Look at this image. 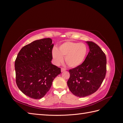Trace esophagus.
<instances>
[{"label":"esophagus","mask_w":123,"mask_h":123,"mask_svg":"<svg viewBox=\"0 0 123 123\" xmlns=\"http://www.w3.org/2000/svg\"><path fill=\"white\" fill-rule=\"evenodd\" d=\"M66 71V69L65 68H61V71L62 72H64V71Z\"/></svg>","instance_id":"34e87169"}]
</instances>
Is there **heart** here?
<instances>
[{"label":"heart","mask_w":123,"mask_h":123,"mask_svg":"<svg viewBox=\"0 0 123 123\" xmlns=\"http://www.w3.org/2000/svg\"><path fill=\"white\" fill-rule=\"evenodd\" d=\"M88 53L86 44L73 42H67L58 47V50L54 49L52 56L55 63L58 65L64 61L70 67L74 68L80 65L85 61Z\"/></svg>","instance_id":"obj_1"}]
</instances>
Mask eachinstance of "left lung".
I'll return each mask as SVG.
<instances>
[{
  "label": "left lung",
  "instance_id": "left-lung-1",
  "mask_svg": "<svg viewBox=\"0 0 123 123\" xmlns=\"http://www.w3.org/2000/svg\"><path fill=\"white\" fill-rule=\"evenodd\" d=\"M90 51L80 65L69 70V90L80 98L94 93L102 85L106 73V56L94 42L87 41Z\"/></svg>",
  "mask_w": 123,
  "mask_h": 123
}]
</instances>
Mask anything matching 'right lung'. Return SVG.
I'll list each match as a JSON object with an SVG mask.
<instances>
[{
    "mask_svg": "<svg viewBox=\"0 0 123 123\" xmlns=\"http://www.w3.org/2000/svg\"><path fill=\"white\" fill-rule=\"evenodd\" d=\"M54 44L50 38L36 40L18 53L15 62L16 83L29 97L40 99L49 91L61 68L52 64Z\"/></svg>",
    "mask_w": 123,
    "mask_h": 123,
    "instance_id": "right-lung-1",
    "label": "right lung"
}]
</instances>
